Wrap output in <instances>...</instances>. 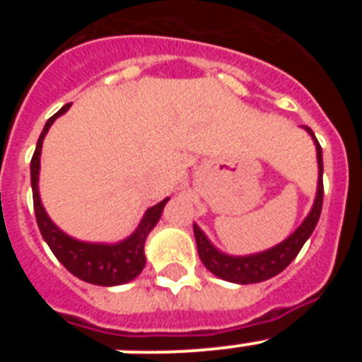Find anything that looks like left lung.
Segmentation results:
<instances>
[{"mask_svg":"<svg viewBox=\"0 0 362 362\" xmlns=\"http://www.w3.org/2000/svg\"><path fill=\"white\" fill-rule=\"evenodd\" d=\"M303 129L310 134V137L313 139V145H315L319 177L317 192H315L312 209H310L305 221L293 230V233H290L288 238L281 241L279 245L272 246L264 252H257V254L250 255H230L216 248L212 241L206 238V233L194 223V235H196V245L201 261L206 267V270L212 272L214 276H217L219 279L238 284H252L272 279L292 263L296 255L300 252V248H303V245L306 243V239L312 235L313 228L317 226L322 209V194H325L322 192V150L312 129H308V127H303Z\"/></svg>","mask_w":362,"mask_h":362,"instance_id":"1","label":"left lung"}]
</instances>
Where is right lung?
<instances>
[{"label":"right lung","mask_w":362,"mask_h":362,"mask_svg":"<svg viewBox=\"0 0 362 362\" xmlns=\"http://www.w3.org/2000/svg\"><path fill=\"white\" fill-rule=\"evenodd\" d=\"M70 108V103L59 108L43 127L40 139H37L36 152L30 161V183L32 197H34V212H36L37 226L43 235L45 243L50 246L52 254L57 261L78 279L99 286H117V284L130 283L143 272L146 263L145 257V241L152 228L161 219L163 209L168 203V197L161 203L153 204L145 212L143 219L139 221L137 228L130 233L129 238L117 243H88L70 238L69 233L63 232L59 226L49 217L40 197V168H41V146L43 139L52 127L54 121L63 116Z\"/></svg>","instance_id":"obj_1"}]
</instances>
